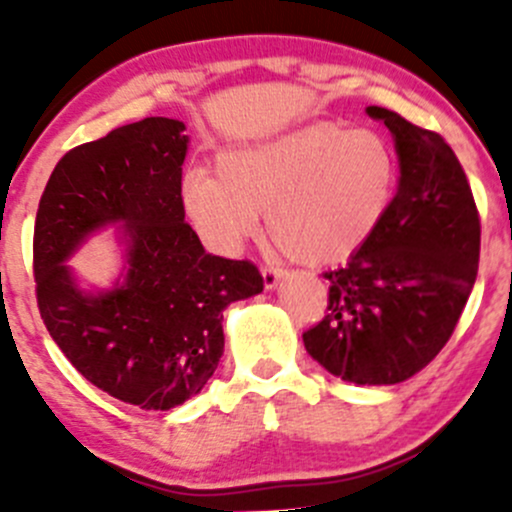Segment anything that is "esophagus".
<instances>
[{
	"instance_id": "34e87169",
	"label": "esophagus",
	"mask_w": 512,
	"mask_h": 512,
	"mask_svg": "<svg viewBox=\"0 0 512 512\" xmlns=\"http://www.w3.org/2000/svg\"><path fill=\"white\" fill-rule=\"evenodd\" d=\"M280 277H282V270H277V267H272V265H267L265 270H262V280H265V289L277 287Z\"/></svg>"
}]
</instances>
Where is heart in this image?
I'll return each instance as SVG.
<instances>
[{"instance_id":"heart-1","label":"heart","mask_w":512,"mask_h":512,"mask_svg":"<svg viewBox=\"0 0 512 512\" xmlns=\"http://www.w3.org/2000/svg\"><path fill=\"white\" fill-rule=\"evenodd\" d=\"M396 160L384 136L314 123L270 141L232 148L218 175L183 178V203L203 240L235 252L260 225L289 257L324 265L347 257L381 223L391 203Z\"/></svg>"}]
</instances>
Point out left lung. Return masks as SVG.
I'll return each mask as SVG.
<instances>
[{"label":"left lung","instance_id":"8db88e82","mask_svg":"<svg viewBox=\"0 0 512 512\" xmlns=\"http://www.w3.org/2000/svg\"><path fill=\"white\" fill-rule=\"evenodd\" d=\"M399 190L349 262L324 272L329 312L302 334L329 374L352 384H399L446 347L478 275L480 218L456 153L438 133L381 106Z\"/></svg>","mask_w":512,"mask_h":512}]
</instances>
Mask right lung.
I'll return each instance as SVG.
<instances>
[{
  "instance_id": "right-lung-1",
  "label": "right lung",
  "mask_w": 512,
  "mask_h": 512,
  "mask_svg": "<svg viewBox=\"0 0 512 512\" xmlns=\"http://www.w3.org/2000/svg\"><path fill=\"white\" fill-rule=\"evenodd\" d=\"M183 131L151 116L71 148L34 225L36 304L51 339L84 379L148 411L208 384L225 349L223 309L265 287L252 262L210 255L185 223ZM111 222L124 225L127 265L116 288L89 295L63 260Z\"/></svg>"
}]
</instances>
